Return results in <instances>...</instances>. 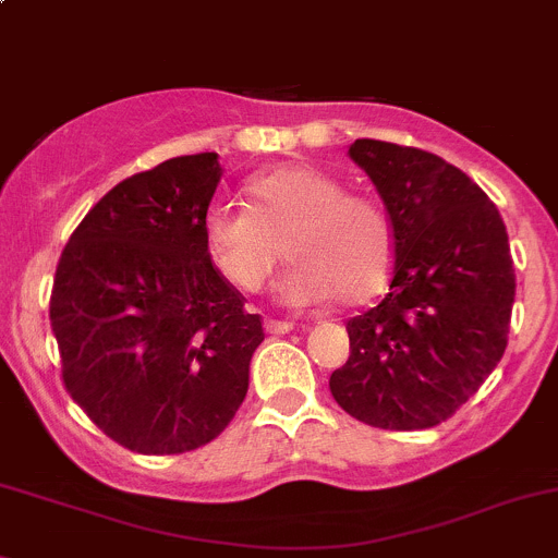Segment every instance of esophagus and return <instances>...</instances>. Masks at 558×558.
Wrapping results in <instances>:
<instances>
[{"label":"esophagus","mask_w":558,"mask_h":558,"mask_svg":"<svg viewBox=\"0 0 558 558\" xmlns=\"http://www.w3.org/2000/svg\"><path fill=\"white\" fill-rule=\"evenodd\" d=\"M263 327H266V332H271V336H284V332L295 330L292 322H279V319H266L263 322Z\"/></svg>","instance_id":"34e87169"}]
</instances>
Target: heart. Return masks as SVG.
Returning <instances> with one entry per match:
<instances>
[{
  "label": "heart",
  "mask_w": 558,
  "mask_h": 558,
  "mask_svg": "<svg viewBox=\"0 0 558 558\" xmlns=\"http://www.w3.org/2000/svg\"><path fill=\"white\" fill-rule=\"evenodd\" d=\"M250 209L211 204L204 241L211 263L233 287L255 292L281 255L292 257L279 284L287 306L363 303L387 284L395 233L387 211L365 195L347 193L338 177L290 163L246 182Z\"/></svg>",
  "instance_id": "obj_1"
}]
</instances>
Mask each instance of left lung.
<instances>
[{"mask_svg":"<svg viewBox=\"0 0 558 558\" xmlns=\"http://www.w3.org/2000/svg\"><path fill=\"white\" fill-rule=\"evenodd\" d=\"M395 233L378 306L347 322L349 360L330 376L336 403L381 429H427L468 403L508 347L515 271L489 195L433 153L357 140Z\"/></svg>","mask_w":558,"mask_h":558,"instance_id":"8db88e82","label":"left lung"}]
</instances>
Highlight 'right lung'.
<instances>
[{"mask_svg":"<svg viewBox=\"0 0 558 558\" xmlns=\"http://www.w3.org/2000/svg\"><path fill=\"white\" fill-rule=\"evenodd\" d=\"M220 177L217 153L129 177L85 215L56 268L50 327L66 392L131 451L209 444L250 389L260 317L204 241Z\"/></svg>","mask_w":558,"mask_h":558,"instance_id":"1","label":"right lung"}]
</instances>
